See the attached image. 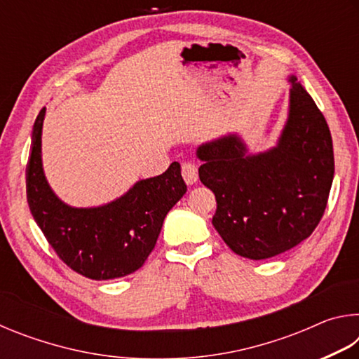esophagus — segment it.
Here are the masks:
<instances>
[{
  "label": "esophagus",
  "instance_id": "obj_1",
  "mask_svg": "<svg viewBox=\"0 0 359 359\" xmlns=\"http://www.w3.org/2000/svg\"><path fill=\"white\" fill-rule=\"evenodd\" d=\"M182 177L187 182L188 185L196 184L198 180V168L191 161H184L182 163Z\"/></svg>",
  "mask_w": 359,
  "mask_h": 359
}]
</instances>
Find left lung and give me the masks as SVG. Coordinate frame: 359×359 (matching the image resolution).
<instances>
[{
	"instance_id": "left-lung-1",
	"label": "left lung",
	"mask_w": 359,
	"mask_h": 359,
	"mask_svg": "<svg viewBox=\"0 0 359 359\" xmlns=\"http://www.w3.org/2000/svg\"><path fill=\"white\" fill-rule=\"evenodd\" d=\"M290 115L280 141L247 156L241 139L204 144L199 179L217 199L212 218L234 253L266 259L301 244L325 214L334 177L330 126L296 77L290 79Z\"/></svg>"
}]
</instances>
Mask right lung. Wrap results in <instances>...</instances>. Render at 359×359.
<instances>
[{"instance_id":"1","label":"right lung","mask_w":359,"mask_h":359,"mask_svg":"<svg viewBox=\"0 0 359 359\" xmlns=\"http://www.w3.org/2000/svg\"><path fill=\"white\" fill-rule=\"evenodd\" d=\"M46 107L33 126L27 163V201L50 247L63 263L92 280L118 278L137 271L154 250L165 217L187 193L180 165L137 182L117 201L74 209L53 194L42 172L41 133Z\"/></svg>"}]
</instances>
